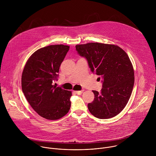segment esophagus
Segmentation results:
<instances>
[{
    "instance_id": "1",
    "label": "esophagus",
    "mask_w": 156,
    "mask_h": 156,
    "mask_svg": "<svg viewBox=\"0 0 156 156\" xmlns=\"http://www.w3.org/2000/svg\"><path fill=\"white\" fill-rule=\"evenodd\" d=\"M83 92V91H75V93L76 94H77L78 95H81Z\"/></svg>"
}]
</instances>
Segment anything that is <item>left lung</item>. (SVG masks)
<instances>
[{
	"instance_id": "left-lung-1",
	"label": "left lung",
	"mask_w": 156,
	"mask_h": 156,
	"mask_svg": "<svg viewBox=\"0 0 156 156\" xmlns=\"http://www.w3.org/2000/svg\"><path fill=\"white\" fill-rule=\"evenodd\" d=\"M75 47L91 72L102 78L101 92L93 91L94 99L87 104L89 110L100 119L116 116L127 104L134 86V70L128 55L114 44L90 42Z\"/></svg>"
}]
</instances>
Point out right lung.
<instances>
[{
    "instance_id": "1",
    "label": "right lung",
    "mask_w": 156,
    "mask_h": 156,
    "mask_svg": "<svg viewBox=\"0 0 156 156\" xmlns=\"http://www.w3.org/2000/svg\"><path fill=\"white\" fill-rule=\"evenodd\" d=\"M69 46L57 44L34 52L21 76L22 91L31 107L42 117L58 120L69 112L72 91L54 85Z\"/></svg>"
}]
</instances>
